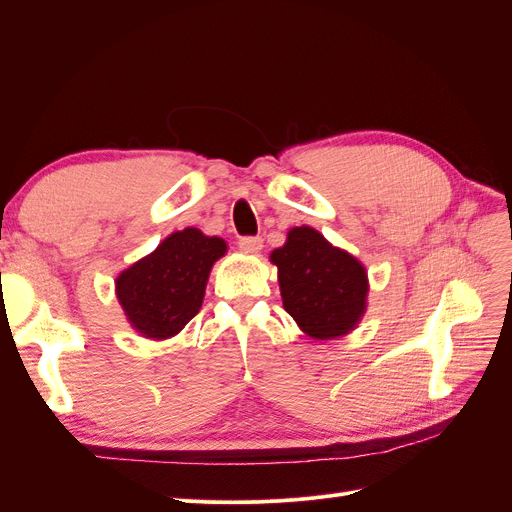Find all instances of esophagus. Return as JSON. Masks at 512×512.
Wrapping results in <instances>:
<instances>
[{
    "mask_svg": "<svg viewBox=\"0 0 512 512\" xmlns=\"http://www.w3.org/2000/svg\"><path fill=\"white\" fill-rule=\"evenodd\" d=\"M239 250L245 254H258L262 250V239L260 237H241Z\"/></svg>",
    "mask_w": 512,
    "mask_h": 512,
    "instance_id": "34e87169",
    "label": "esophagus"
}]
</instances>
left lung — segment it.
Listing matches in <instances>:
<instances>
[{"label": "left lung", "instance_id": "left-lung-1", "mask_svg": "<svg viewBox=\"0 0 512 512\" xmlns=\"http://www.w3.org/2000/svg\"><path fill=\"white\" fill-rule=\"evenodd\" d=\"M284 309L314 339L350 333L367 309V271L312 226L292 228L271 252Z\"/></svg>", "mask_w": 512, "mask_h": 512}]
</instances>
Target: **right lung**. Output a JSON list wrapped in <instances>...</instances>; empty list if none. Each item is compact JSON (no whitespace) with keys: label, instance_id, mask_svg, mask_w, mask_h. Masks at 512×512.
<instances>
[{"label":"right lung","instance_id":"1","mask_svg":"<svg viewBox=\"0 0 512 512\" xmlns=\"http://www.w3.org/2000/svg\"><path fill=\"white\" fill-rule=\"evenodd\" d=\"M224 254L226 241L198 228L166 237L117 277V299L130 327L149 339L177 335L198 314L213 262Z\"/></svg>","mask_w":512,"mask_h":512}]
</instances>
